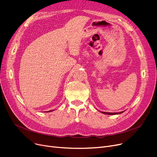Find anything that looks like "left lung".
I'll use <instances>...</instances> for the list:
<instances>
[{
    "label": "left lung",
    "mask_w": 157,
    "mask_h": 157,
    "mask_svg": "<svg viewBox=\"0 0 157 157\" xmlns=\"http://www.w3.org/2000/svg\"><path fill=\"white\" fill-rule=\"evenodd\" d=\"M124 111H122V112H120V113H108V112H102L104 114H109V115H114V114H121Z\"/></svg>",
    "instance_id": "1"
}]
</instances>
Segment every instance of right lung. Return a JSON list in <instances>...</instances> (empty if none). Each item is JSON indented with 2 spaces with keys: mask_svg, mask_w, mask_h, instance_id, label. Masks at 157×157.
<instances>
[{
  "mask_svg": "<svg viewBox=\"0 0 157 157\" xmlns=\"http://www.w3.org/2000/svg\"><path fill=\"white\" fill-rule=\"evenodd\" d=\"M52 111H53V110H52ZM50 111H47V112H50Z\"/></svg>",
  "mask_w": 157,
  "mask_h": 157,
  "instance_id": "right-lung-1",
  "label": "right lung"
}]
</instances>
